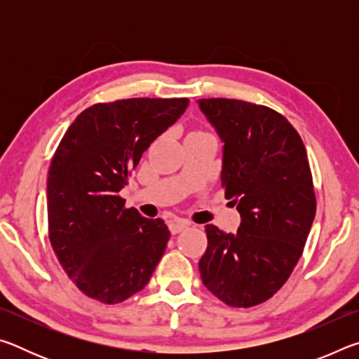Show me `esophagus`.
Wrapping results in <instances>:
<instances>
[{
    "label": "esophagus",
    "instance_id": "34e87169",
    "mask_svg": "<svg viewBox=\"0 0 359 359\" xmlns=\"http://www.w3.org/2000/svg\"><path fill=\"white\" fill-rule=\"evenodd\" d=\"M168 226H169V231H171L172 234H179L180 231H184V229L190 226V223H188L187 220H182V218H175V220L169 222Z\"/></svg>",
    "mask_w": 359,
    "mask_h": 359
}]
</instances>
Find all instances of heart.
<instances>
[{
	"label": "heart",
	"mask_w": 359,
	"mask_h": 359,
	"mask_svg": "<svg viewBox=\"0 0 359 359\" xmlns=\"http://www.w3.org/2000/svg\"><path fill=\"white\" fill-rule=\"evenodd\" d=\"M193 133H204V131H193Z\"/></svg>",
	"instance_id": "1"
}]
</instances>
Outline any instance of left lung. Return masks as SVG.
<instances>
[{
    "mask_svg": "<svg viewBox=\"0 0 359 359\" xmlns=\"http://www.w3.org/2000/svg\"><path fill=\"white\" fill-rule=\"evenodd\" d=\"M223 141L222 187L241 214L238 233L205 226L204 287L231 307L274 296L293 272L317 210L306 147L274 109L228 98L198 100Z\"/></svg>",
    "mask_w": 359,
    "mask_h": 359,
    "instance_id": "1",
    "label": "left lung"
}]
</instances>
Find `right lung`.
<instances>
[{"instance_id":"add662e5","label":"right lung","mask_w":359,"mask_h":359,"mask_svg":"<svg viewBox=\"0 0 359 359\" xmlns=\"http://www.w3.org/2000/svg\"><path fill=\"white\" fill-rule=\"evenodd\" d=\"M188 102H98L79 114L60 141L47 177L48 239L85 296L102 304L123 302L149 283L165 253V222L126 209L118 193L144 151Z\"/></svg>"}]
</instances>
